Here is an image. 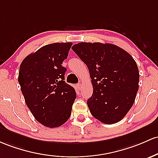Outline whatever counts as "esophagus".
Listing matches in <instances>:
<instances>
[{
    "instance_id": "obj_1",
    "label": "esophagus",
    "mask_w": 158,
    "mask_h": 158,
    "mask_svg": "<svg viewBox=\"0 0 158 158\" xmlns=\"http://www.w3.org/2000/svg\"><path fill=\"white\" fill-rule=\"evenodd\" d=\"M76 86H77L78 89H79V90H81V89H82V85L81 84V83H79V84H77V85H76Z\"/></svg>"
}]
</instances>
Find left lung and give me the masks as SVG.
Masks as SVG:
<instances>
[{
	"label": "left lung",
	"instance_id": "1",
	"mask_svg": "<svg viewBox=\"0 0 158 158\" xmlns=\"http://www.w3.org/2000/svg\"><path fill=\"white\" fill-rule=\"evenodd\" d=\"M72 49L89 70L93 94L87 104L91 115L104 124L120 121L139 89V73L133 57L110 43H79Z\"/></svg>",
	"mask_w": 158,
	"mask_h": 158
}]
</instances>
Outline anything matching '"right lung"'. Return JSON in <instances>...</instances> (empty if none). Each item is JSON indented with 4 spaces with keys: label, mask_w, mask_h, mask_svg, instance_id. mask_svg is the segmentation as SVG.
<instances>
[{
    "label": "right lung",
    "mask_w": 158,
    "mask_h": 158,
    "mask_svg": "<svg viewBox=\"0 0 158 158\" xmlns=\"http://www.w3.org/2000/svg\"><path fill=\"white\" fill-rule=\"evenodd\" d=\"M72 45H46L27 55L20 65L18 80L26 105L36 120L46 127H60L71 115L76 93L65 82L67 69L61 64Z\"/></svg>",
    "instance_id": "1"
}]
</instances>
